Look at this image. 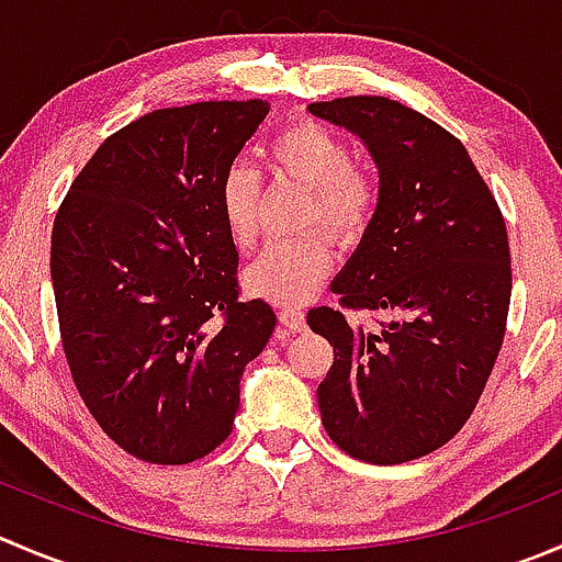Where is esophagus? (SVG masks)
<instances>
[{
	"label": "esophagus",
	"mask_w": 562,
	"mask_h": 562,
	"mask_svg": "<svg viewBox=\"0 0 562 562\" xmlns=\"http://www.w3.org/2000/svg\"><path fill=\"white\" fill-rule=\"evenodd\" d=\"M280 321H282V326H288L291 331H302L304 329V310L302 307H282Z\"/></svg>",
	"instance_id": "1"
}]
</instances>
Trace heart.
<instances>
[{
    "instance_id": "1",
    "label": "heart",
    "mask_w": 562,
    "mask_h": 562,
    "mask_svg": "<svg viewBox=\"0 0 562 562\" xmlns=\"http://www.w3.org/2000/svg\"><path fill=\"white\" fill-rule=\"evenodd\" d=\"M271 165L280 178L310 189L304 222L324 225L340 238L368 227L375 211V183L353 167L342 136L318 123H296L274 136ZM260 172L236 161L220 181V214L236 247H249L260 233ZM331 266V244L324 233L271 241L244 274L252 296L274 304L307 302Z\"/></svg>"
}]
</instances>
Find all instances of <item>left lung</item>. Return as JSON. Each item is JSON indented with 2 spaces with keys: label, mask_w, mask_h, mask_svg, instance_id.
<instances>
[{
  "label": "left lung",
  "mask_w": 562,
  "mask_h": 562,
  "mask_svg": "<svg viewBox=\"0 0 562 562\" xmlns=\"http://www.w3.org/2000/svg\"><path fill=\"white\" fill-rule=\"evenodd\" d=\"M351 131L379 167V203L331 282L340 307L307 324L335 348L318 408L331 442L368 464H403L461 431L505 337L510 249L505 220L450 131L381 95L310 103ZM342 308L391 315L368 333Z\"/></svg>",
  "instance_id": "8db88e82"
}]
</instances>
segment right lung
I'll return each instance as SVG.
<instances>
[{
    "mask_svg": "<svg viewBox=\"0 0 562 562\" xmlns=\"http://www.w3.org/2000/svg\"><path fill=\"white\" fill-rule=\"evenodd\" d=\"M269 114L258 101L156 109L114 131L52 231L59 335L81 401L114 445L192 464L233 431L244 368L274 331L238 299L220 181Z\"/></svg>",
    "mask_w": 562,
    "mask_h": 562,
    "instance_id": "right-lung-1",
    "label": "right lung"
}]
</instances>
